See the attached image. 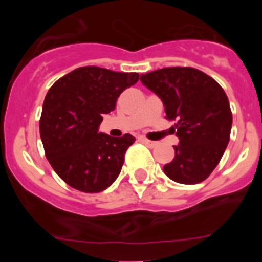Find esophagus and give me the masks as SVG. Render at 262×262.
Returning a JSON list of instances; mask_svg holds the SVG:
<instances>
[{
    "mask_svg": "<svg viewBox=\"0 0 262 262\" xmlns=\"http://www.w3.org/2000/svg\"><path fill=\"white\" fill-rule=\"evenodd\" d=\"M141 141L142 142H143V143L144 144H147V146L148 147H150V148H153V147H156V146H157V142H153V141H149V139H147V138H143V137H142V138H141Z\"/></svg>",
    "mask_w": 262,
    "mask_h": 262,
    "instance_id": "esophagus-1",
    "label": "esophagus"
}]
</instances>
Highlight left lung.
I'll list each match as a JSON object with an SVG mask.
<instances>
[{
  "mask_svg": "<svg viewBox=\"0 0 262 262\" xmlns=\"http://www.w3.org/2000/svg\"><path fill=\"white\" fill-rule=\"evenodd\" d=\"M163 102L167 120H176L179 146L163 166L171 180L192 185L204 181L221 161L229 142L232 112L224 90L191 67H167L141 76Z\"/></svg>",
  "mask_w": 262,
  "mask_h": 262,
  "instance_id": "8db88e82",
  "label": "left lung"
}]
</instances>
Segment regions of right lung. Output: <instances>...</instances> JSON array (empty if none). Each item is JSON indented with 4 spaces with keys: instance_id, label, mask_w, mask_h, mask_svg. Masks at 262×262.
I'll list each match as a JSON object with an SVG mask.
<instances>
[{
    "instance_id": "add662e5",
    "label": "right lung",
    "mask_w": 262,
    "mask_h": 262,
    "mask_svg": "<svg viewBox=\"0 0 262 262\" xmlns=\"http://www.w3.org/2000/svg\"><path fill=\"white\" fill-rule=\"evenodd\" d=\"M136 72L87 66L59 78L43 104L40 138L53 170L83 192H100L116 180L136 138L99 132L102 115L115 109L121 92L136 84Z\"/></svg>"
}]
</instances>
